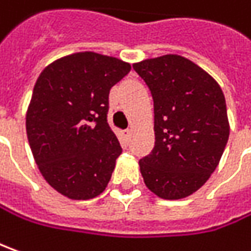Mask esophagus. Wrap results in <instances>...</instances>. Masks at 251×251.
Wrapping results in <instances>:
<instances>
[{"instance_id": "1", "label": "esophagus", "mask_w": 251, "mask_h": 251, "mask_svg": "<svg viewBox=\"0 0 251 251\" xmlns=\"http://www.w3.org/2000/svg\"><path fill=\"white\" fill-rule=\"evenodd\" d=\"M130 133H132V130H130V129H125V130L122 132L124 137H126V139H129V137H130Z\"/></svg>"}]
</instances>
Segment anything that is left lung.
<instances>
[{
  "mask_svg": "<svg viewBox=\"0 0 251 251\" xmlns=\"http://www.w3.org/2000/svg\"><path fill=\"white\" fill-rule=\"evenodd\" d=\"M133 69L154 101V149L139 161L144 183L165 200L187 197L211 176L228 142L224 93L180 55L146 59Z\"/></svg>",
  "mask_w": 251,
  "mask_h": 251,
  "instance_id": "left-lung-1",
  "label": "left lung"
}]
</instances>
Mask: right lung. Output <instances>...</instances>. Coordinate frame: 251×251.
<instances>
[{
    "mask_svg": "<svg viewBox=\"0 0 251 251\" xmlns=\"http://www.w3.org/2000/svg\"><path fill=\"white\" fill-rule=\"evenodd\" d=\"M130 65L97 52H76L40 74L26 132L40 172L56 192L89 200L105 190L122 152L107 122L109 90Z\"/></svg>",
    "mask_w": 251,
    "mask_h": 251,
    "instance_id": "obj_1",
    "label": "right lung"
}]
</instances>
